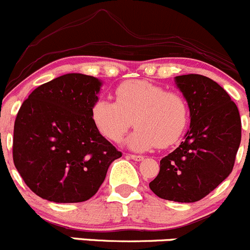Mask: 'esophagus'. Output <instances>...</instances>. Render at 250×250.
Here are the masks:
<instances>
[{
	"instance_id": "1",
	"label": "esophagus",
	"mask_w": 250,
	"mask_h": 250,
	"mask_svg": "<svg viewBox=\"0 0 250 250\" xmlns=\"http://www.w3.org/2000/svg\"><path fill=\"white\" fill-rule=\"evenodd\" d=\"M128 158H131L132 160H136V162H142L143 159H145V157L143 155H136V154H128L127 155Z\"/></svg>"
}]
</instances>
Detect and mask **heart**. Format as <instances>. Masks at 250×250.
<instances>
[{"instance_id":"heart-1","label":"heart","mask_w":250,"mask_h":250,"mask_svg":"<svg viewBox=\"0 0 250 250\" xmlns=\"http://www.w3.org/2000/svg\"><path fill=\"white\" fill-rule=\"evenodd\" d=\"M93 124L108 140L119 142L132 126L126 145L133 150L146 152L167 147L181 138L188 125L189 107L184 95L167 91L149 81L132 80L115 90V102L100 98L93 104Z\"/></svg>"}]
</instances>
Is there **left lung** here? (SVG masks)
<instances>
[{"label": "left lung", "mask_w": 250, "mask_h": 250, "mask_svg": "<svg viewBox=\"0 0 250 250\" xmlns=\"http://www.w3.org/2000/svg\"><path fill=\"white\" fill-rule=\"evenodd\" d=\"M191 124L181 145L160 160L149 188L159 198L193 203L214 191L234 165L242 136L239 112L217 83L198 74L175 78Z\"/></svg>", "instance_id": "1"}]
</instances>
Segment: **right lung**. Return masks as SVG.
<instances>
[{
    "label": "right lung",
    "mask_w": 250,
    "mask_h": 250,
    "mask_svg": "<svg viewBox=\"0 0 250 250\" xmlns=\"http://www.w3.org/2000/svg\"><path fill=\"white\" fill-rule=\"evenodd\" d=\"M102 81L71 73L39 86L17 114L13 162L26 186L54 203H79L97 193L122 152L93 124Z\"/></svg>",
    "instance_id": "add662e5"
}]
</instances>
